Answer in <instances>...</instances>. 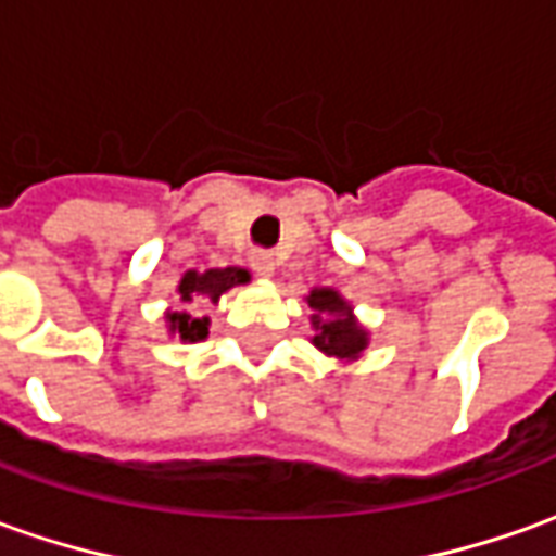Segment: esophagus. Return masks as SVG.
Returning <instances> with one entry per match:
<instances>
[{"label": "esophagus", "mask_w": 556, "mask_h": 556, "mask_svg": "<svg viewBox=\"0 0 556 556\" xmlns=\"http://www.w3.org/2000/svg\"><path fill=\"white\" fill-rule=\"evenodd\" d=\"M249 262L255 267V274H262V277H274V274H277V262H274L270 252H252Z\"/></svg>", "instance_id": "1"}]
</instances>
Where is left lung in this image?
Wrapping results in <instances>:
<instances>
[{"label":"left lung","instance_id":"obj_1","mask_svg":"<svg viewBox=\"0 0 556 556\" xmlns=\"http://www.w3.org/2000/svg\"><path fill=\"white\" fill-rule=\"evenodd\" d=\"M304 301L313 309L309 326L316 331L309 341L319 353H326L328 358H338V362H358L365 356L371 334L358 323L353 304L338 289L316 286Z\"/></svg>","mask_w":556,"mask_h":556}]
</instances>
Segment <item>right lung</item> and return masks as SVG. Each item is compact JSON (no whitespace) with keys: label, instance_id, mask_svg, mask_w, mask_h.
Listing matches in <instances>:
<instances>
[{"label":"right lung","instance_id":"obj_1","mask_svg":"<svg viewBox=\"0 0 556 556\" xmlns=\"http://www.w3.org/2000/svg\"><path fill=\"white\" fill-rule=\"evenodd\" d=\"M247 267H210V270H185L176 294L185 309H167V331L182 343L206 341L210 334V316H200L198 309L206 304H218V298L230 292L233 286H247L249 282Z\"/></svg>","mask_w":556,"mask_h":556}]
</instances>
